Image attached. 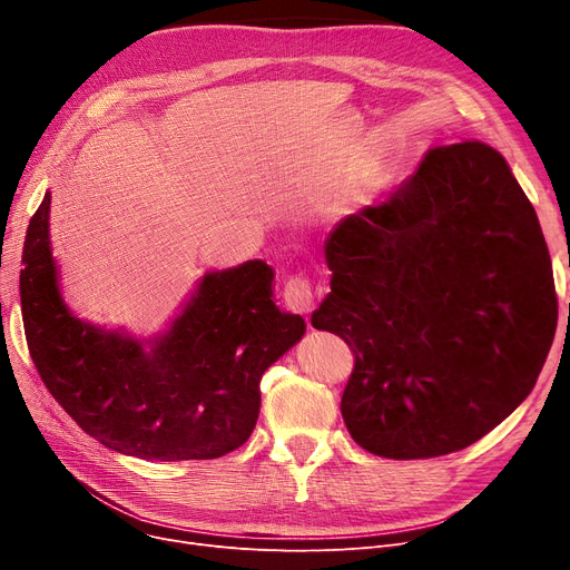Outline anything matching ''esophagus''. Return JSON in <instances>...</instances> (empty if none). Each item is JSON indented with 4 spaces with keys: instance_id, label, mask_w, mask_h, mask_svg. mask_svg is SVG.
<instances>
[{
    "instance_id": "obj_1",
    "label": "esophagus",
    "mask_w": 570,
    "mask_h": 570,
    "mask_svg": "<svg viewBox=\"0 0 570 570\" xmlns=\"http://www.w3.org/2000/svg\"><path fill=\"white\" fill-rule=\"evenodd\" d=\"M284 303L295 314H309L314 309V291L309 279L291 277L284 284Z\"/></svg>"
}]
</instances>
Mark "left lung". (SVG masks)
Segmentation results:
<instances>
[{"instance_id": "8db88e82", "label": "left lung", "mask_w": 570, "mask_h": 570, "mask_svg": "<svg viewBox=\"0 0 570 570\" xmlns=\"http://www.w3.org/2000/svg\"><path fill=\"white\" fill-rule=\"evenodd\" d=\"M312 314L355 355L342 395L357 445L391 460L462 451L531 393L557 331L535 209L494 147H434L383 203L325 239Z\"/></svg>"}]
</instances>
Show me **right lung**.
<instances>
[{"label":"right lung","mask_w":570,"mask_h":570,"mask_svg":"<svg viewBox=\"0 0 570 570\" xmlns=\"http://www.w3.org/2000/svg\"><path fill=\"white\" fill-rule=\"evenodd\" d=\"M50 191L29 222L20 305L29 355L73 421L140 460H215L256 428L261 376L303 340L305 318L273 301L275 269H209L164 333L138 340L78 318L59 288Z\"/></svg>","instance_id":"add662e5"}]
</instances>
